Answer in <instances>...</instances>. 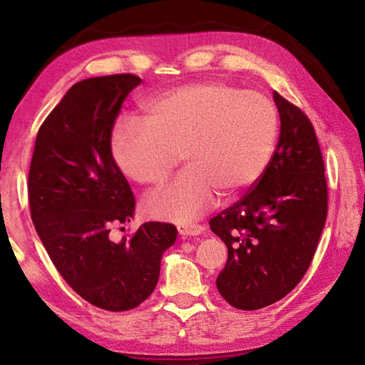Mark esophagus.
Segmentation results:
<instances>
[{
  "instance_id": "esophagus-1",
  "label": "esophagus",
  "mask_w": 365,
  "mask_h": 365,
  "mask_svg": "<svg viewBox=\"0 0 365 365\" xmlns=\"http://www.w3.org/2000/svg\"><path fill=\"white\" fill-rule=\"evenodd\" d=\"M178 234L182 237H195V235H200L205 230V227L202 224H178L177 226Z\"/></svg>"
}]
</instances>
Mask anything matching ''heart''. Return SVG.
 I'll list each match as a JSON object with an SVG mask.
<instances>
[{"instance_id": "1", "label": "heart", "mask_w": 365, "mask_h": 365, "mask_svg": "<svg viewBox=\"0 0 365 365\" xmlns=\"http://www.w3.org/2000/svg\"><path fill=\"white\" fill-rule=\"evenodd\" d=\"M143 121L114 127L111 157L128 180L160 188L180 155L188 168L144 202L150 218L174 222L196 220L216 191L230 197L252 187L265 174L279 135L273 102L227 83L168 91L145 103Z\"/></svg>"}]
</instances>
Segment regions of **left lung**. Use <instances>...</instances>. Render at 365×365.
I'll return each instance as SVG.
<instances>
[{
  "label": "left lung",
  "instance_id": "left-lung-1",
  "mask_svg": "<svg viewBox=\"0 0 365 365\" xmlns=\"http://www.w3.org/2000/svg\"><path fill=\"white\" fill-rule=\"evenodd\" d=\"M273 98L281 133L265 174L208 222L227 246L216 287L242 311L273 304L299 284L328 215L324 163L312 122L277 92Z\"/></svg>",
  "mask_w": 365,
  "mask_h": 365
}]
</instances>
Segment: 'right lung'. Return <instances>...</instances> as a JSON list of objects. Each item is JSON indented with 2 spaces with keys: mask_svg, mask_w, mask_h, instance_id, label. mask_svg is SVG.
<instances>
[{
  "mask_svg": "<svg viewBox=\"0 0 365 365\" xmlns=\"http://www.w3.org/2000/svg\"><path fill=\"white\" fill-rule=\"evenodd\" d=\"M139 83L118 73L73 84L38 128L28 175L31 220L53 265L83 299L111 312L150 297L163 252L177 238L174 224L158 221L128 240L110 235L135 213L110 145L123 100Z\"/></svg>",
  "mask_w": 365,
  "mask_h": 365,
  "instance_id": "right-lung-1",
  "label": "right lung"
}]
</instances>
